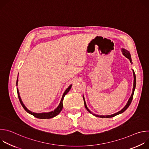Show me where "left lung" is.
<instances>
[{
  "label": "left lung",
  "mask_w": 149,
  "mask_h": 149,
  "mask_svg": "<svg viewBox=\"0 0 149 149\" xmlns=\"http://www.w3.org/2000/svg\"><path fill=\"white\" fill-rule=\"evenodd\" d=\"M121 52H122V53H123V55H124V56H125L127 58H128V59L130 60V62H131L132 63H132V61L131 55H130V54L129 51H128L126 50V49H124V48H122V49H121ZM133 70V76H134V82H133V92H132V95H131L130 97L129 98V99L128 101H127V102L126 105L124 106V107L122 110H121L120 111H118V112H117V113H115V114H111V115H108V116H100V115L95 114L93 113V112H91V111L88 109V108L87 107V104H86V101H85L84 97V95H83V99H84V105H85V107H86V109H87V110L90 113H91V114H92L93 115H94V116L97 117H100V118H111V117H114V116H117V115L123 113V112H124V111H125L127 109H128V107H129V105H130V104H131V102H132V101L133 98V95H134V90H135L136 86V75H135V72H134V70Z\"/></svg>",
  "instance_id": "1"
}]
</instances>
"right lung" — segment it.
<instances>
[{"mask_svg":"<svg viewBox=\"0 0 149 149\" xmlns=\"http://www.w3.org/2000/svg\"><path fill=\"white\" fill-rule=\"evenodd\" d=\"M17 82H18V76H17V81H16V86H17ZM71 87H72V84L70 85V86L67 88V90L65 91V92L63 93V95H62V98L61 100V101H60V103L59 104L58 107L54 110V111H50V112H48V113H34V112H32L30 110H29L26 107V106L25 105V104L23 103L22 101V99H21L20 97V95H19V90H18V88H17V95H18V98H19V101L21 104V105H22V106L23 107V108L25 109V110L29 114L33 116L34 117L38 118H40V119H48V118H53L55 116H56L57 115L59 114V113L61 111V110H62V108H63V103H62V101H63V98H64L65 95L70 91V90H71Z\"/></svg>","mask_w":149,"mask_h":149,"instance_id":"right-lung-1","label":"right lung"}]
</instances>
